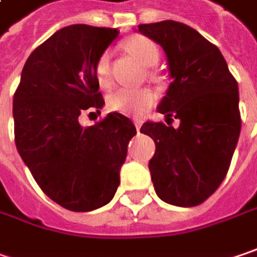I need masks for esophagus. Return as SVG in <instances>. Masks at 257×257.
<instances>
[{
	"instance_id": "34e87169",
	"label": "esophagus",
	"mask_w": 257,
	"mask_h": 257,
	"mask_svg": "<svg viewBox=\"0 0 257 257\" xmlns=\"http://www.w3.org/2000/svg\"><path fill=\"white\" fill-rule=\"evenodd\" d=\"M142 124H143V121H142V118H136V120H135V125H136V130H137V133H140Z\"/></svg>"
}]
</instances>
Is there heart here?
<instances>
[{
    "instance_id": "obj_1",
    "label": "heart",
    "mask_w": 257,
    "mask_h": 257,
    "mask_svg": "<svg viewBox=\"0 0 257 257\" xmlns=\"http://www.w3.org/2000/svg\"><path fill=\"white\" fill-rule=\"evenodd\" d=\"M124 49L132 53L142 65L145 66H153L158 63L161 58V52L158 45L142 34H133L127 37L122 42ZM94 71L98 84L101 88L108 89L112 85V75H111V55L108 50L102 52L95 60ZM155 101L153 92L148 88L142 89H128V88H120L114 92H111L107 99V105L111 111H117L122 114L135 115L142 111L149 108Z\"/></svg>"
}]
</instances>
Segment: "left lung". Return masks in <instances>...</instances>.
Listing matches in <instances>:
<instances>
[{"label": "left lung", "instance_id": "obj_1", "mask_svg": "<svg viewBox=\"0 0 257 257\" xmlns=\"http://www.w3.org/2000/svg\"><path fill=\"white\" fill-rule=\"evenodd\" d=\"M139 32L163 47L172 78L158 108L168 125L146 121L140 128L156 145L149 162L152 182L165 202L195 207L228 172L241 128L237 81L218 47L184 23L140 24Z\"/></svg>", "mask_w": 257, "mask_h": 257}]
</instances>
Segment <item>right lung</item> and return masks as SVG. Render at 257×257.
<instances>
[{"instance_id": "right-lung-1", "label": "right lung", "mask_w": 257, "mask_h": 257, "mask_svg": "<svg viewBox=\"0 0 257 257\" xmlns=\"http://www.w3.org/2000/svg\"><path fill=\"white\" fill-rule=\"evenodd\" d=\"M117 29L63 27L29 56L13 99L14 140L34 181L60 207L96 210L112 199L135 124L109 112L79 124L104 105L94 65L118 36Z\"/></svg>"}]
</instances>
